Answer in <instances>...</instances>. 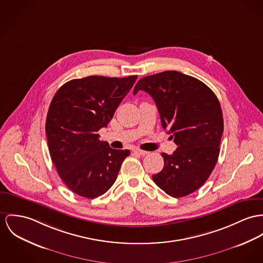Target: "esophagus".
Here are the masks:
<instances>
[{"mask_svg": "<svg viewBox=\"0 0 263 263\" xmlns=\"http://www.w3.org/2000/svg\"><path fill=\"white\" fill-rule=\"evenodd\" d=\"M133 152L134 153H136V154H139V155H141V156H145V155H147L149 152H147V151H144V150H141V149H139V148H135V149H133Z\"/></svg>", "mask_w": 263, "mask_h": 263, "instance_id": "34e87169", "label": "esophagus"}]
</instances>
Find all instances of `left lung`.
I'll return each mask as SVG.
<instances>
[{
  "label": "left lung",
  "instance_id": "left-lung-1",
  "mask_svg": "<svg viewBox=\"0 0 263 263\" xmlns=\"http://www.w3.org/2000/svg\"><path fill=\"white\" fill-rule=\"evenodd\" d=\"M140 90L153 98L163 129L177 145L173 154L161 153L164 167L153 181L172 197L186 196L202 186L216 165L223 133L220 103L203 82L177 71L142 78L133 94Z\"/></svg>",
  "mask_w": 263,
  "mask_h": 263
}]
</instances>
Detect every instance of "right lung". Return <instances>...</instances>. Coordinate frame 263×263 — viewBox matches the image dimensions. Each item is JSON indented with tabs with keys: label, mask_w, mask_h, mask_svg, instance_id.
Wrapping results in <instances>:
<instances>
[{
	"label": "right lung",
	"mask_w": 263,
	"mask_h": 263,
	"mask_svg": "<svg viewBox=\"0 0 263 263\" xmlns=\"http://www.w3.org/2000/svg\"><path fill=\"white\" fill-rule=\"evenodd\" d=\"M137 76H89L65 83L50 104L46 135L51 159L61 179L74 193L96 198L116 180L129 150L112 149L100 141Z\"/></svg>",
	"instance_id": "right-lung-1"
}]
</instances>
